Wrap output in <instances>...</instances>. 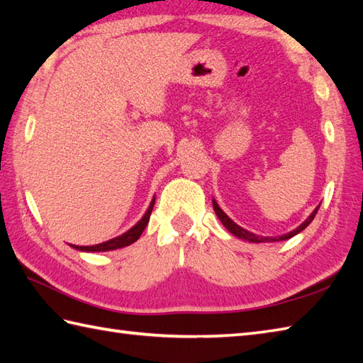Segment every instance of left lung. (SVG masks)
<instances>
[{"instance_id":"8db88e82","label":"left lung","mask_w":363,"mask_h":363,"mask_svg":"<svg viewBox=\"0 0 363 363\" xmlns=\"http://www.w3.org/2000/svg\"><path fill=\"white\" fill-rule=\"evenodd\" d=\"M212 204H213V211H215V213H217V217L220 218V221L223 223V226H225L230 234L233 235H235V237H238V238H242V240H246V242H251V243H265V242H282V240H289V238H291V237H295L296 234H299L301 230H304L307 226L311 225L312 223V220L315 218V215H317V212H318V209H320V206H317L313 209V212L309 215V217H307L303 223H301V225L296 228V229H293V230H290V233H287V234H282V235H276V237H262V235H257V234H254V233H250V230H246V229H243L242 226H238L235 221H233L230 220L228 215L223 212V209L221 207L218 206V203L215 201V199H212Z\"/></svg>"}]
</instances>
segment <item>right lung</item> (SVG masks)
<instances>
[{
  "instance_id": "right-lung-1",
  "label": "right lung",
  "mask_w": 363,
  "mask_h": 363,
  "mask_svg": "<svg viewBox=\"0 0 363 363\" xmlns=\"http://www.w3.org/2000/svg\"><path fill=\"white\" fill-rule=\"evenodd\" d=\"M154 203H156V196H152L151 203L148 206V209H146V212L143 213V217L138 220L133 228L128 229L126 233H123L121 235L113 237V238H111V240L103 242V243L91 245V246H78V245H70V246H72V248H74V250L84 251V252H106V251L120 250V248H125V246L133 245L134 242L138 240V238H140V235H142V233L145 230L146 225H148Z\"/></svg>"
}]
</instances>
